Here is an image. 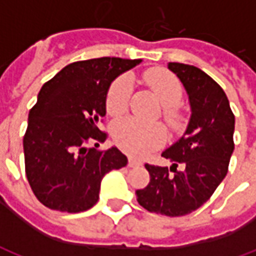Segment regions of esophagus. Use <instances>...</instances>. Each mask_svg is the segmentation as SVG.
<instances>
[{
	"instance_id": "34e87169",
	"label": "esophagus",
	"mask_w": 256,
	"mask_h": 256,
	"mask_svg": "<svg viewBox=\"0 0 256 256\" xmlns=\"http://www.w3.org/2000/svg\"><path fill=\"white\" fill-rule=\"evenodd\" d=\"M142 163L137 159H134V158H128V167H138L141 166Z\"/></svg>"
}]
</instances>
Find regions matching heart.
<instances>
[{
    "mask_svg": "<svg viewBox=\"0 0 256 256\" xmlns=\"http://www.w3.org/2000/svg\"><path fill=\"white\" fill-rule=\"evenodd\" d=\"M145 80L150 84L164 108V116L172 126L178 123L172 106L182 100V84L172 74L162 68H154L146 72ZM132 90L128 76H120L112 84L106 96V111L111 115H120L126 111ZM114 140L124 152L134 156H144L154 148L160 146L166 140V132L158 123H146L137 118H124L115 123L112 130Z\"/></svg>",
    "mask_w": 256,
    "mask_h": 256,
    "instance_id": "b5f03b06",
    "label": "heart"
}]
</instances>
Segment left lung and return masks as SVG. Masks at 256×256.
I'll return each instance as SVG.
<instances>
[{
	"label": "left lung",
	"instance_id": "8db88e82",
	"mask_svg": "<svg viewBox=\"0 0 256 256\" xmlns=\"http://www.w3.org/2000/svg\"><path fill=\"white\" fill-rule=\"evenodd\" d=\"M186 90L190 106L186 130L162 156L167 167L145 164L150 181L136 190L145 210L166 216H181L202 207L228 174L234 150V115L225 92L200 68L168 63ZM181 166V169H177Z\"/></svg>",
	"mask_w": 256,
	"mask_h": 256
}]
</instances>
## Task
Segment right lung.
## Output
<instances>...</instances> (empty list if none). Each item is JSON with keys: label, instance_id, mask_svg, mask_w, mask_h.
<instances>
[{"label": "right lung", "instance_id": "add662e5", "mask_svg": "<svg viewBox=\"0 0 256 256\" xmlns=\"http://www.w3.org/2000/svg\"><path fill=\"white\" fill-rule=\"evenodd\" d=\"M142 60L100 58L68 64L44 84L28 114L23 138L26 176L36 198L48 208L82 212L98 202L106 172L128 164L116 146L104 142L98 122L106 114V94L120 74Z\"/></svg>", "mask_w": 256, "mask_h": 256}]
</instances>
